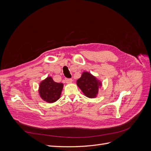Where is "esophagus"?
<instances>
[{"mask_svg": "<svg viewBox=\"0 0 151 151\" xmlns=\"http://www.w3.org/2000/svg\"><path fill=\"white\" fill-rule=\"evenodd\" d=\"M65 82L67 84H70L72 83V79H65Z\"/></svg>", "mask_w": 151, "mask_h": 151, "instance_id": "1", "label": "esophagus"}]
</instances>
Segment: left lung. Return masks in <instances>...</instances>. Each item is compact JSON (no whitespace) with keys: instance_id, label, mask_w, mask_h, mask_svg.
<instances>
[{"instance_id":"obj_1","label":"left lung","mask_w":151,"mask_h":151,"mask_svg":"<svg viewBox=\"0 0 151 151\" xmlns=\"http://www.w3.org/2000/svg\"><path fill=\"white\" fill-rule=\"evenodd\" d=\"M76 83L86 96L89 98H96L99 89L102 86L101 81L89 72L86 71L83 72Z\"/></svg>"}]
</instances>
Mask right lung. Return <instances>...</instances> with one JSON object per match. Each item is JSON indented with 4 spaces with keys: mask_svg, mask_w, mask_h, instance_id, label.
I'll return each mask as SVG.
<instances>
[{
    "mask_svg": "<svg viewBox=\"0 0 151 151\" xmlns=\"http://www.w3.org/2000/svg\"><path fill=\"white\" fill-rule=\"evenodd\" d=\"M63 88V84L56 83L49 76L40 83L38 93L43 101L53 103L60 98Z\"/></svg>",
    "mask_w": 151,
    "mask_h": 151,
    "instance_id": "1",
    "label": "right lung"
}]
</instances>
